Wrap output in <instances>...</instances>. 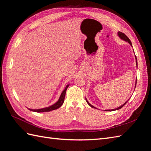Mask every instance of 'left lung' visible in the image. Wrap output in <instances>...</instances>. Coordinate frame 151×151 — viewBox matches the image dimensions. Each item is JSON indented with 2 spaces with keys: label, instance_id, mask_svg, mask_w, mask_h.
Instances as JSON below:
<instances>
[{
  "label": "left lung",
  "instance_id": "8db88e82",
  "mask_svg": "<svg viewBox=\"0 0 151 151\" xmlns=\"http://www.w3.org/2000/svg\"><path fill=\"white\" fill-rule=\"evenodd\" d=\"M118 37H119L121 40H123V41H125V42H128L129 43L131 46L132 47V43H131V42H130V40H129V38L127 37V36L124 34V33H122V32H120V31H118ZM135 59H136V65H137V58H136V56H135ZM136 84H137V80H136V83H135V87H136ZM130 99H129L127 100V101L125 102V103H123L122 106H120V107H118V108H115V109H105V111H115V110H118V109H121L123 106H124L126 104V103L129 101V100ZM86 102L88 103V104L89 105V106H91V107H92V108H96V109H97L96 108H95L94 106H93L92 104H91L89 102H88V100H87V99L86 98Z\"/></svg>",
  "mask_w": 151,
  "mask_h": 151
}]
</instances>
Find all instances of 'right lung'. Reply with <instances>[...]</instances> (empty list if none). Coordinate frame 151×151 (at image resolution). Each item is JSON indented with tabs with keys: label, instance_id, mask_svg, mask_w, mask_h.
Here are the masks:
<instances>
[{
	"label": "right lung",
	"instance_id": "add662e5",
	"mask_svg": "<svg viewBox=\"0 0 151 151\" xmlns=\"http://www.w3.org/2000/svg\"><path fill=\"white\" fill-rule=\"evenodd\" d=\"M69 86V84H67L65 87V89L62 91V93L60 94V96L59 98L58 101L51 106H50L48 107H45L43 108H41V109H30L28 108V109H29L30 111H34V112H37V113H41V112H48V111H50L54 110V109H58V108H60L62 104L63 103V101H64V99H65V94H66V91L68 88V87Z\"/></svg>",
	"mask_w": 151,
	"mask_h": 151
}]
</instances>
